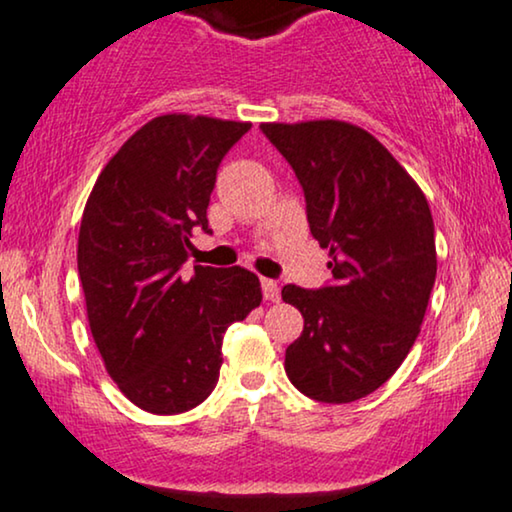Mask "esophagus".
Instances as JSON below:
<instances>
[{
    "label": "esophagus",
    "instance_id": "esophagus-1",
    "mask_svg": "<svg viewBox=\"0 0 512 512\" xmlns=\"http://www.w3.org/2000/svg\"><path fill=\"white\" fill-rule=\"evenodd\" d=\"M262 293L269 302L281 300V288H278V283L271 281V278H262Z\"/></svg>",
    "mask_w": 512,
    "mask_h": 512
}]
</instances>
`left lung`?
Wrapping results in <instances>:
<instances>
[{
	"label": "left lung",
	"mask_w": 512,
	"mask_h": 512,
	"mask_svg": "<svg viewBox=\"0 0 512 512\" xmlns=\"http://www.w3.org/2000/svg\"><path fill=\"white\" fill-rule=\"evenodd\" d=\"M262 132L300 179L314 238L331 248V286L281 290L304 316L286 373L307 397L349 404L378 390L418 338L437 276L430 205L352 122H262Z\"/></svg>",
	"instance_id": "1"
}]
</instances>
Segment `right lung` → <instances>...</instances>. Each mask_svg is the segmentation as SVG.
I'll return each mask as SVG.
<instances>
[{
	"mask_svg": "<svg viewBox=\"0 0 512 512\" xmlns=\"http://www.w3.org/2000/svg\"><path fill=\"white\" fill-rule=\"evenodd\" d=\"M250 122L167 113L108 160L82 212L77 271L87 321L120 392L158 416L210 397L226 328L260 307V278L193 267L191 229L208 231L217 167Z\"/></svg>",
	"mask_w": 512,
	"mask_h": 512,
	"instance_id": "right-lung-1",
	"label": "right lung"
}]
</instances>
